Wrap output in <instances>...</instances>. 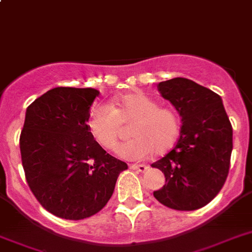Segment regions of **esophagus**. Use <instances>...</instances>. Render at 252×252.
Returning <instances> with one entry per match:
<instances>
[{
    "label": "esophagus",
    "instance_id": "1",
    "mask_svg": "<svg viewBox=\"0 0 252 252\" xmlns=\"http://www.w3.org/2000/svg\"><path fill=\"white\" fill-rule=\"evenodd\" d=\"M130 169L137 170V172H146V170H147V166L143 165V164H132V165H130Z\"/></svg>",
    "mask_w": 252,
    "mask_h": 252
}]
</instances>
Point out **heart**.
<instances>
[{"mask_svg": "<svg viewBox=\"0 0 252 252\" xmlns=\"http://www.w3.org/2000/svg\"><path fill=\"white\" fill-rule=\"evenodd\" d=\"M134 124L133 139L122 143L116 155L126 160H143L154 154L162 155L178 141L181 122L174 110L160 107L154 98L142 92L123 94L111 101V107L98 103L92 107L87 126L92 138L103 149L113 150L118 143L120 123Z\"/></svg>", "mask_w": 252, "mask_h": 252, "instance_id": "heart-1", "label": "heart"}]
</instances>
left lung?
<instances>
[{"instance_id":"1","label":"left lung","mask_w":252,"mask_h":252,"mask_svg":"<svg viewBox=\"0 0 252 252\" xmlns=\"http://www.w3.org/2000/svg\"><path fill=\"white\" fill-rule=\"evenodd\" d=\"M158 90L182 118L174 149L152 164L165 175L154 192L174 210H197L219 193L229 172L233 130L223 101L211 90L186 78L160 82Z\"/></svg>"}]
</instances>
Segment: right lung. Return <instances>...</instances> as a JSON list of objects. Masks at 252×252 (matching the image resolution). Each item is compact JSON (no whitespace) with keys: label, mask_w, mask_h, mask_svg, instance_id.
<instances>
[{"label":"right lung","mask_w":252,"mask_h":252,"mask_svg":"<svg viewBox=\"0 0 252 252\" xmlns=\"http://www.w3.org/2000/svg\"><path fill=\"white\" fill-rule=\"evenodd\" d=\"M94 88L58 87L31 103L20 134L29 188L51 214L90 218L107 204L126 162L92 138L87 122Z\"/></svg>","instance_id":"right-lung-1"}]
</instances>
